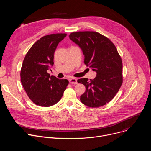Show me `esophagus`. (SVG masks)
Returning a JSON list of instances; mask_svg holds the SVG:
<instances>
[{
    "instance_id": "1",
    "label": "esophagus",
    "mask_w": 151,
    "mask_h": 151,
    "mask_svg": "<svg viewBox=\"0 0 151 151\" xmlns=\"http://www.w3.org/2000/svg\"><path fill=\"white\" fill-rule=\"evenodd\" d=\"M69 81V82H70V83H75V84H76V83H78L77 79H76V78H70Z\"/></svg>"
}]
</instances>
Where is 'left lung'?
<instances>
[{
	"label": "left lung",
	"mask_w": 151,
	"mask_h": 151,
	"mask_svg": "<svg viewBox=\"0 0 151 151\" xmlns=\"http://www.w3.org/2000/svg\"><path fill=\"white\" fill-rule=\"evenodd\" d=\"M69 38L81 49L84 63L96 72L93 79L82 78L78 82L85 87L81 102L88 107H98L112 100L122 83V63L113 43L96 32L72 33Z\"/></svg>",
	"instance_id": "1"
}]
</instances>
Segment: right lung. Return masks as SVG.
<instances>
[{
    "label": "right lung",
    "instance_id": "add662e5",
    "mask_svg": "<svg viewBox=\"0 0 151 151\" xmlns=\"http://www.w3.org/2000/svg\"><path fill=\"white\" fill-rule=\"evenodd\" d=\"M66 33L41 37L26 54L21 69V82L27 96L36 104L49 107L60 101L69 81L50 76L47 72L54 64V54Z\"/></svg>",
    "mask_w": 151,
    "mask_h": 151
}]
</instances>
